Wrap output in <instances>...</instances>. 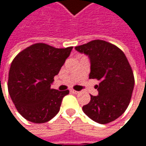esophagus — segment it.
Masks as SVG:
<instances>
[{"instance_id": "obj_1", "label": "esophagus", "mask_w": 146, "mask_h": 146, "mask_svg": "<svg viewBox=\"0 0 146 146\" xmlns=\"http://www.w3.org/2000/svg\"><path fill=\"white\" fill-rule=\"evenodd\" d=\"M71 92H72V93H73V94H78V91H77V90H71Z\"/></svg>"}]
</instances>
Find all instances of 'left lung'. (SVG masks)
<instances>
[{"label": "left lung", "mask_w": 146, "mask_h": 146, "mask_svg": "<svg viewBox=\"0 0 146 146\" xmlns=\"http://www.w3.org/2000/svg\"><path fill=\"white\" fill-rule=\"evenodd\" d=\"M75 49L90 60V78L101 81L95 86L98 96H90V102L83 106L84 112L101 124L116 120L129 106L134 86L133 73L125 54L117 46L101 40Z\"/></svg>", "instance_id": "obj_1"}]
</instances>
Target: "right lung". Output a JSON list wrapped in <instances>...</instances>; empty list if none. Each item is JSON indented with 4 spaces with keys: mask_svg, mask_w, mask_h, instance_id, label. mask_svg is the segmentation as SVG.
Wrapping results in <instances>:
<instances>
[{
    "mask_svg": "<svg viewBox=\"0 0 146 146\" xmlns=\"http://www.w3.org/2000/svg\"><path fill=\"white\" fill-rule=\"evenodd\" d=\"M72 49L37 43L13 59L8 74V92L17 111L28 121L44 123L58 113L69 90L59 91L51 89L50 84Z\"/></svg>",
    "mask_w": 146,
    "mask_h": 146,
    "instance_id": "1",
    "label": "right lung"
}]
</instances>
